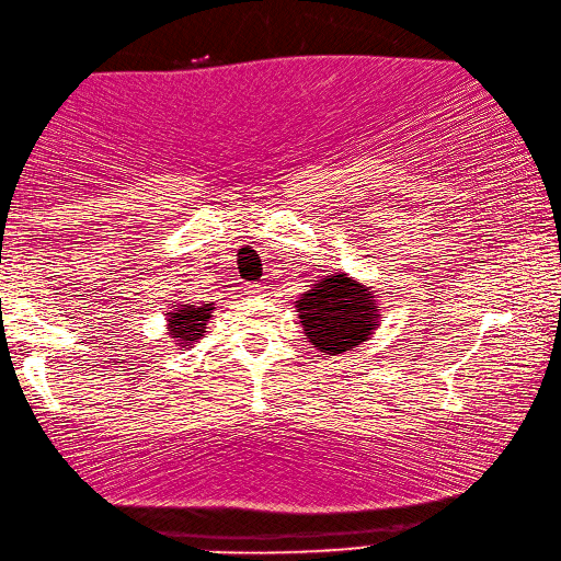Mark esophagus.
<instances>
[{
  "instance_id": "esophagus-1",
  "label": "esophagus",
  "mask_w": 561,
  "mask_h": 561,
  "mask_svg": "<svg viewBox=\"0 0 561 561\" xmlns=\"http://www.w3.org/2000/svg\"><path fill=\"white\" fill-rule=\"evenodd\" d=\"M247 293H249V295H261V293H264V285L249 283V285H247Z\"/></svg>"
}]
</instances>
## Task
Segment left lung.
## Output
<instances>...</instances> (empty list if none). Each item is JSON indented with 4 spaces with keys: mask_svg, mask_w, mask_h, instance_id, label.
I'll return each instance as SVG.
<instances>
[{
    "mask_svg": "<svg viewBox=\"0 0 561 561\" xmlns=\"http://www.w3.org/2000/svg\"><path fill=\"white\" fill-rule=\"evenodd\" d=\"M297 312L305 336L324 356H336L363 344L380 319L373 293L351 280L346 273L314 283V288L297 300Z\"/></svg>",
    "mask_w": 561,
    "mask_h": 561,
    "instance_id": "8db88e82",
    "label": "left lung"
}]
</instances>
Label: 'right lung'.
<instances>
[{
	"label": "right lung",
	"mask_w": 561,
	"mask_h": 561,
	"mask_svg": "<svg viewBox=\"0 0 561 561\" xmlns=\"http://www.w3.org/2000/svg\"><path fill=\"white\" fill-rule=\"evenodd\" d=\"M213 307L210 305H181L174 312H169V334L176 339L179 344L193 346L205 334V324H208Z\"/></svg>",
	"instance_id": "obj_1"
}]
</instances>
